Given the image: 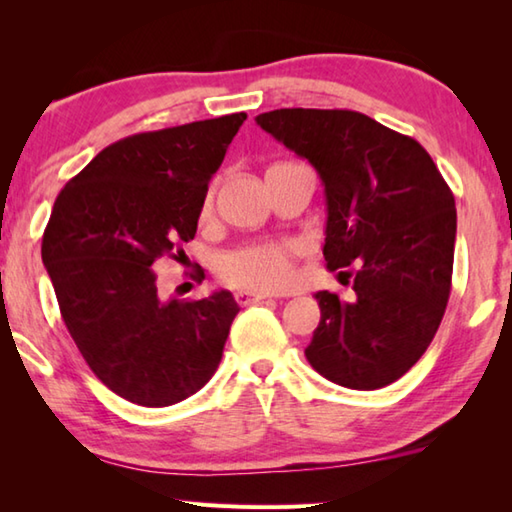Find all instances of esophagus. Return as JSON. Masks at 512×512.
Segmentation results:
<instances>
[{"label":"esophagus","instance_id":"1","mask_svg":"<svg viewBox=\"0 0 512 512\" xmlns=\"http://www.w3.org/2000/svg\"><path fill=\"white\" fill-rule=\"evenodd\" d=\"M235 298H237L241 307H248V305H255V302H259V300L271 298V296H268V293H264V291H237Z\"/></svg>","mask_w":512,"mask_h":512}]
</instances>
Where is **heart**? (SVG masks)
Instances as JSON below:
<instances>
[{
    "label": "heart",
    "instance_id": "heart-1",
    "mask_svg": "<svg viewBox=\"0 0 512 512\" xmlns=\"http://www.w3.org/2000/svg\"><path fill=\"white\" fill-rule=\"evenodd\" d=\"M293 255H296V244L291 241H266L225 255L219 273L235 287L277 291L291 282Z\"/></svg>",
    "mask_w": 512,
    "mask_h": 512
}]
</instances>
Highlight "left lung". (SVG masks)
Wrapping results in <instances>:
<instances>
[{
	"instance_id": "8db88e82",
	"label": "left lung",
	"mask_w": 512,
	"mask_h": 512,
	"mask_svg": "<svg viewBox=\"0 0 512 512\" xmlns=\"http://www.w3.org/2000/svg\"><path fill=\"white\" fill-rule=\"evenodd\" d=\"M255 121L318 171L327 268L354 266L339 273L352 275V300L316 293L307 361L354 391L393 384L429 348L452 291V189L413 137L361 112L282 108Z\"/></svg>"
}]
</instances>
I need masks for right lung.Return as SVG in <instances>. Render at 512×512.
<instances>
[{
  "label": "right lung",
  "instance_id": "add662e5",
  "mask_svg": "<svg viewBox=\"0 0 512 512\" xmlns=\"http://www.w3.org/2000/svg\"><path fill=\"white\" fill-rule=\"evenodd\" d=\"M244 112L124 137L63 187L42 264L85 363L140 406L187 400L219 368L239 314L230 291L164 300L158 259L194 239L207 185Z\"/></svg>",
  "mask_w": 512,
  "mask_h": 512
}]
</instances>
